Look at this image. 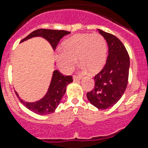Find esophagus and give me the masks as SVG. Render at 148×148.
<instances>
[{"instance_id": "esophagus-1", "label": "esophagus", "mask_w": 148, "mask_h": 148, "mask_svg": "<svg viewBox=\"0 0 148 148\" xmlns=\"http://www.w3.org/2000/svg\"><path fill=\"white\" fill-rule=\"evenodd\" d=\"M81 79V78L79 76H76V75H73V81L74 82H78Z\"/></svg>"}]
</instances>
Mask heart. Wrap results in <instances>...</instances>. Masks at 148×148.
Masks as SVG:
<instances>
[{
  "label": "heart",
  "instance_id": "obj_1",
  "mask_svg": "<svg viewBox=\"0 0 148 148\" xmlns=\"http://www.w3.org/2000/svg\"><path fill=\"white\" fill-rule=\"evenodd\" d=\"M58 50L56 60L65 72H70L77 59L80 65L91 74L99 73L106 63L108 44L100 34H78L63 43Z\"/></svg>",
  "mask_w": 148,
  "mask_h": 148
}]
</instances>
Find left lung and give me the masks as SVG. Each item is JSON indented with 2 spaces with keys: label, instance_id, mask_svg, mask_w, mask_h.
<instances>
[{
  "label": "left lung",
  "instance_id": "left-lung-1",
  "mask_svg": "<svg viewBox=\"0 0 148 148\" xmlns=\"http://www.w3.org/2000/svg\"><path fill=\"white\" fill-rule=\"evenodd\" d=\"M108 46L106 64L94 76V88L86 94L87 99L98 109H107L117 103L128 83L130 57L119 39L98 29Z\"/></svg>",
  "mask_w": 148,
  "mask_h": 148
}]
</instances>
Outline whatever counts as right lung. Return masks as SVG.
Returning <instances> with one entry per match:
<instances>
[{
  "mask_svg": "<svg viewBox=\"0 0 148 148\" xmlns=\"http://www.w3.org/2000/svg\"><path fill=\"white\" fill-rule=\"evenodd\" d=\"M70 32L65 30H54V29H40L33 31L24 38L21 42L25 41L29 39L41 36L46 39L52 48L55 50L60 40L65 35L69 34ZM73 82V77L71 75H64L61 74L58 70H54L52 75L51 81L47 90V94L43 98L35 102H27L23 101L19 97L17 92L15 94L18 97V99L23 105H25L28 109L30 110L38 115H48L54 112L58 106L62 97L64 96L66 91L67 86Z\"/></svg>",
  "mask_w": 148,
  "mask_h": 148,
  "instance_id": "add662e5",
  "label": "right lung"
}]
</instances>
